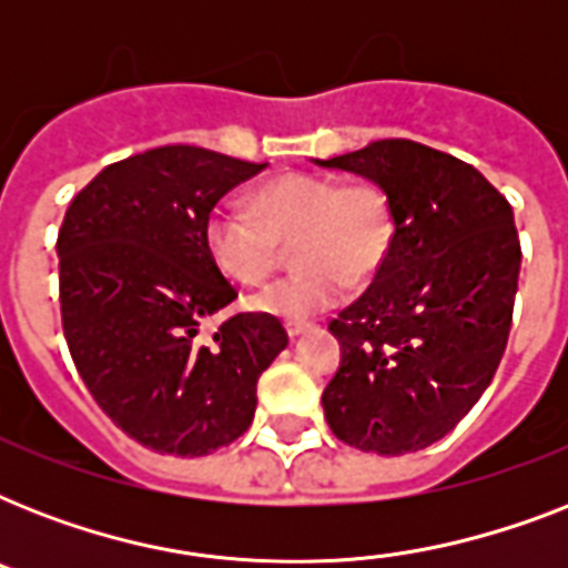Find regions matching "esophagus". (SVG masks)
I'll use <instances>...</instances> for the list:
<instances>
[{"label": "esophagus", "mask_w": 568, "mask_h": 568, "mask_svg": "<svg viewBox=\"0 0 568 568\" xmlns=\"http://www.w3.org/2000/svg\"><path fill=\"white\" fill-rule=\"evenodd\" d=\"M283 327H285V333H288V338H297V336H301V333H303V329H306V327H303V324H301V321H285Z\"/></svg>", "instance_id": "obj_1"}]
</instances>
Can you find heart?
I'll return each mask as SVG.
<instances>
[{"label": "heart", "instance_id": "1", "mask_svg": "<svg viewBox=\"0 0 568 568\" xmlns=\"http://www.w3.org/2000/svg\"><path fill=\"white\" fill-rule=\"evenodd\" d=\"M205 250L226 280L262 285L292 241V274L267 285L256 306L283 318L329 310L342 292L368 283L392 244V203L368 176L336 182L288 171L258 182L247 205L221 203L205 217Z\"/></svg>", "mask_w": 568, "mask_h": 568}]
</instances>
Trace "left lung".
<instances>
[{
  "label": "left lung",
  "instance_id": "1",
  "mask_svg": "<svg viewBox=\"0 0 568 568\" xmlns=\"http://www.w3.org/2000/svg\"><path fill=\"white\" fill-rule=\"evenodd\" d=\"M315 162L379 182L395 226L374 283L329 321L342 345L321 395L329 430L383 457L422 450L501 363L521 267L513 205L471 164L406 138Z\"/></svg>",
  "mask_w": 568,
  "mask_h": 568
}]
</instances>
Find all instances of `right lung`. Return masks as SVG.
<instances>
[{
	"instance_id": "add662e5",
	"label": "right lung",
	"mask_w": 568,
	"mask_h": 568,
	"mask_svg": "<svg viewBox=\"0 0 568 568\" xmlns=\"http://www.w3.org/2000/svg\"><path fill=\"white\" fill-rule=\"evenodd\" d=\"M265 164L191 144L155 146L97 173L58 230L61 327L75 372L120 430L155 454L203 457L247 430L256 383L288 345L205 250V217Z\"/></svg>"
}]
</instances>
